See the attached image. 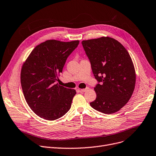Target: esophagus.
Wrapping results in <instances>:
<instances>
[{
	"mask_svg": "<svg viewBox=\"0 0 156 156\" xmlns=\"http://www.w3.org/2000/svg\"><path fill=\"white\" fill-rule=\"evenodd\" d=\"M88 90V87H87L86 88H83V89H80V91L82 92H85L87 90Z\"/></svg>",
	"mask_w": 156,
	"mask_h": 156,
	"instance_id": "obj_1",
	"label": "esophagus"
}]
</instances>
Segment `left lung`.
Wrapping results in <instances>:
<instances>
[{
	"instance_id": "8db88e82",
	"label": "left lung",
	"mask_w": 156,
	"mask_h": 156,
	"mask_svg": "<svg viewBox=\"0 0 156 156\" xmlns=\"http://www.w3.org/2000/svg\"><path fill=\"white\" fill-rule=\"evenodd\" d=\"M81 44L98 82L94 88L97 97L90 104L104 114L118 111L128 102L135 86V68L128 52L110 37L83 40Z\"/></svg>"
}]
</instances>
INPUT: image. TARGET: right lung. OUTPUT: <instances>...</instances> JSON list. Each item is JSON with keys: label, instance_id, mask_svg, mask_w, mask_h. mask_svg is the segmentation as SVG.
Segmentation results:
<instances>
[{"label": "right lung", "instance_id": "1", "mask_svg": "<svg viewBox=\"0 0 156 156\" xmlns=\"http://www.w3.org/2000/svg\"><path fill=\"white\" fill-rule=\"evenodd\" d=\"M79 42L47 40L35 47L23 64L21 71L23 92L30 108L39 117L54 121L70 109L75 90L55 82Z\"/></svg>", "mask_w": 156, "mask_h": 156}]
</instances>
